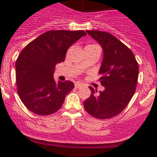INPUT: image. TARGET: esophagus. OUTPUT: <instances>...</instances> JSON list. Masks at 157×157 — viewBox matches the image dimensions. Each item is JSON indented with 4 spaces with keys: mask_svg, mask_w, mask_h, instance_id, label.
I'll return each mask as SVG.
<instances>
[{
    "mask_svg": "<svg viewBox=\"0 0 157 157\" xmlns=\"http://www.w3.org/2000/svg\"><path fill=\"white\" fill-rule=\"evenodd\" d=\"M75 88H80V87H82V84L81 83L77 82L75 84Z\"/></svg>",
    "mask_w": 157,
    "mask_h": 157,
    "instance_id": "esophagus-1",
    "label": "esophagus"
}]
</instances>
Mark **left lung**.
Here are the masks:
<instances>
[{"instance_id": "8db88e82", "label": "left lung", "mask_w": 157, "mask_h": 157, "mask_svg": "<svg viewBox=\"0 0 157 157\" xmlns=\"http://www.w3.org/2000/svg\"><path fill=\"white\" fill-rule=\"evenodd\" d=\"M87 34L103 48V60L99 74L103 91L90 87L91 95L84 103L89 114L100 120L117 116L123 111L136 90L138 63L132 51L115 36L100 30H86Z\"/></svg>"}]
</instances>
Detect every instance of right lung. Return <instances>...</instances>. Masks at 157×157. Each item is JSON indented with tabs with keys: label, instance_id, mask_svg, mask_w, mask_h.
<instances>
[{
	"label": "right lung",
	"instance_id": "1",
	"mask_svg": "<svg viewBox=\"0 0 157 157\" xmlns=\"http://www.w3.org/2000/svg\"><path fill=\"white\" fill-rule=\"evenodd\" d=\"M85 35L83 30H49L29 43L19 53L16 62L17 92L29 110L48 116L61 108L75 85L71 81H55V67L64 61L69 47Z\"/></svg>",
	"mask_w": 157,
	"mask_h": 157
}]
</instances>
